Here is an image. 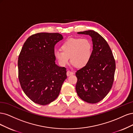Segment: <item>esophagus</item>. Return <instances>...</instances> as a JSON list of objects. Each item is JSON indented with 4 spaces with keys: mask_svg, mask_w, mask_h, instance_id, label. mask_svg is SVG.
Listing matches in <instances>:
<instances>
[{
    "mask_svg": "<svg viewBox=\"0 0 133 133\" xmlns=\"http://www.w3.org/2000/svg\"><path fill=\"white\" fill-rule=\"evenodd\" d=\"M73 75H74V72H71L70 71H68L67 72V76H70Z\"/></svg>",
    "mask_w": 133,
    "mask_h": 133,
    "instance_id": "34e87169",
    "label": "esophagus"
}]
</instances>
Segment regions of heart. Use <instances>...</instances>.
<instances>
[{
	"label": "heart",
	"mask_w": 133,
	"mask_h": 133,
	"mask_svg": "<svg viewBox=\"0 0 133 133\" xmlns=\"http://www.w3.org/2000/svg\"><path fill=\"white\" fill-rule=\"evenodd\" d=\"M62 51L55 50L54 56L60 66L65 67L70 61L72 65L78 68L86 66L91 58L93 46L88 38H72L61 45Z\"/></svg>",
	"instance_id": "obj_1"
}]
</instances>
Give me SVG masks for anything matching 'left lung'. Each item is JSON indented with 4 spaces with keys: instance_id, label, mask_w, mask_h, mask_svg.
Instances as JSON below:
<instances>
[{
    "instance_id": "8db88e82",
    "label": "left lung",
    "mask_w": 133,
    "mask_h": 133,
    "mask_svg": "<svg viewBox=\"0 0 133 133\" xmlns=\"http://www.w3.org/2000/svg\"><path fill=\"white\" fill-rule=\"evenodd\" d=\"M77 33L92 37L93 51L87 65L76 73V90L83 101L96 103L103 99L112 88L115 61L109 45L98 32L88 30Z\"/></svg>"
}]
</instances>
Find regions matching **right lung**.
Listing matches in <instances>:
<instances>
[{
    "mask_svg": "<svg viewBox=\"0 0 133 133\" xmlns=\"http://www.w3.org/2000/svg\"><path fill=\"white\" fill-rule=\"evenodd\" d=\"M63 39L59 33L40 32L25 42L18 58L19 80L24 92L35 103L46 105L59 95L67 78L66 68L57 66L55 45Z\"/></svg>",
    "mask_w": 133,
    "mask_h": 133,
    "instance_id": "obj_1",
    "label": "right lung"
}]
</instances>
